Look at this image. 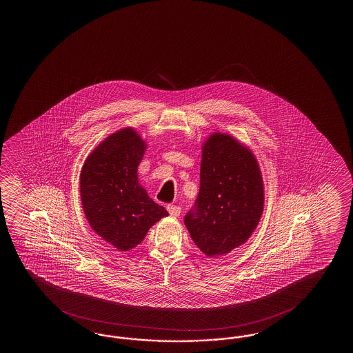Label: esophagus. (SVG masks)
<instances>
[{
	"mask_svg": "<svg viewBox=\"0 0 353 353\" xmlns=\"http://www.w3.org/2000/svg\"><path fill=\"white\" fill-rule=\"evenodd\" d=\"M166 210H168L170 216H173V217H178L180 214V210H181V208H180L179 205H176V204H168Z\"/></svg>",
	"mask_w": 353,
	"mask_h": 353,
	"instance_id": "1",
	"label": "esophagus"
}]
</instances>
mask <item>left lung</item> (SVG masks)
Instances as JSON below:
<instances>
[{"label":"left lung","mask_w":353,"mask_h":353,"mask_svg":"<svg viewBox=\"0 0 353 353\" xmlns=\"http://www.w3.org/2000/svg\"><path fill=\"white\" fill-rule=\"evenodd\" d=\"M263 208L254 154L232 136L213 134L203 146L199 193L184 217L195 246L210 257L231 252L250 239Z\"/></svg>","instance_id":"obj_1"}]
</instances>
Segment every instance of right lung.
Masks as SVG:
<instances>
[{
  "mask_svg": "<svg viewBox=\"0 0 353 353\" xmlns=\"http://www.w3.org/2000/svg\"><path fill=\"white\" fill-rule=\"evenodd\" d=\"M145 143L132 128L107 137L90 152L81 173L83 210L90 227L120 251L143 242L151 225L169 213L137 179Z\"/></svg>",
  "mask_w": 353,
  "mask_h": 353,
  "instance_id": "obj_1",
  "label": "right lung"
}]
</instances>
